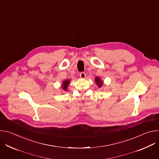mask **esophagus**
I'll use <instances>...</instances> for the list:
<instances>
[{
	"label": "esophagus",
	"instance_id": "esophagus-1",
	"mask_svg": "<svg viewBox=\"0 0 159 159\" xmlns=\"http://www.w3.org/2000/svg\"><path fill=\"white\" fill-rule=\"evenodd\" d=\"M80 77L82 79H85L86 77V75L84 72H81V73H80Z\"/></svg>",
	"mask_w": 159,
	"mask_h": 159
}]
</instances>
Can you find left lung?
Here are the masks:
<instances>
[{"instance_id": "obj_1", "label": "left lung", "mask_w": 159, "mask_h": 159, "mask_svg": "<svg viewBox=\"0 0 159 159\" xmlns=\"http://www.w3.org/2000/svg\"><path fill=\"white\" fill-rule=\"evenodd\" d=\"M95 82H96V83L97 84V85H98L99 87H101L102 85L103 82H102V81L100 79L99 77H96V79H95Z\"/></svg>"}]
</instances>
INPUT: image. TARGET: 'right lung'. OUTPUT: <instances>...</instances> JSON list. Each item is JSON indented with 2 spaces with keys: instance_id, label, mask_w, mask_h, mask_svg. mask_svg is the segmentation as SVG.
Instances as JSON below:
<instances>
[{
  "instance_id": "right-lung-1",
  "label": "right lung",
  "mask_w": 159,
  "mask_h": 159,
  "mask_svg": "<svg viewBox=\"0 0 159 159\" xmlns=\"http://www.w3.org/2000/svg\"><path fill=\"white\" fill-rule=\"evenodd\" d=\"M70 84V80H64L62 83V85H61V88L64 90H66L68 86H69Z\"/></svg>"
}]
</instances>
